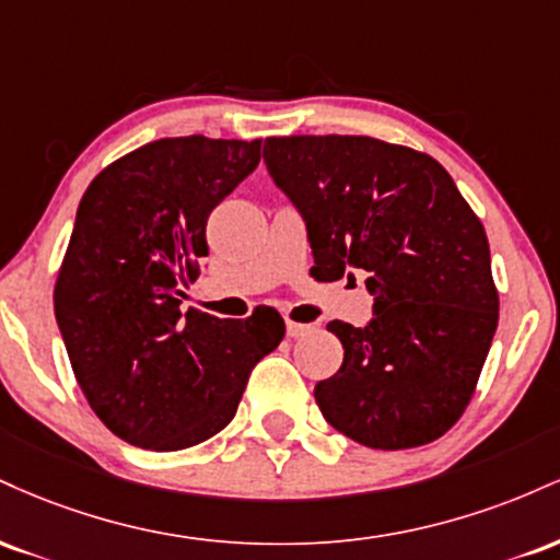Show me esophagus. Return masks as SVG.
Wrapping results in <instances>:
<instances>
[{
    "label": "esophagus",
    "mask_w": 560,
    "mask_h": 560,
    "mask_svg": "<svg viewBox=\"0 0 560 560\" xmlns=\"http://www.w3.org/2000/svg\"><path fill=\"white\" fill-rule=\"evenodd\" d=\"M311 329L313 326H307V324H294V320H287V337L289 339L305 337V334H311Z\"/></svg>",
    "instance_id": "obj_1"
}]
</instances>
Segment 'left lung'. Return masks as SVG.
Wrapping results in <instances>:
<instances>
[{
  "label": "left lung",
  "instance_id": "obj_1",
  "mask_svg": "<svg viewBox=\"0 0 560 560\" xmlns=\"http://www.w3.org/2000/svg\"><path fill=\"white\" fill-rule=\"evenodd\" d=\"M268 176L298 208L318 279L369 273L374 316L331 320L342 369L316 384L337 432L374 450L419 447L460 419L498 329L485 226L450 173L371 137H279Z\"/></svg>",
  "mask_w": 560,
  "mask_h": 560
}]
</instances>
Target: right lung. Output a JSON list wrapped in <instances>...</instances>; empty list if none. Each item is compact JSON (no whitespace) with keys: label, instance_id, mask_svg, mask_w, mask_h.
Masks as SVG:
<instances>
[{"label":"right lung","instance_id":"add662e5","mask_svg":"<svg viewBox=\"0 0 560 560\" xmlns=\"http://www.w3.org/2000/svg\"><path fill=\"white\" fill-rule=\"evenodd\" d=\"M260 163V139H158L89 184L55 284L79 387L120 440L171 453L234 419L249 371L284 339L276 311L182 313L208 218Z\"/></svg>","mask_w":560,"mask_h":560}]
</instances>
